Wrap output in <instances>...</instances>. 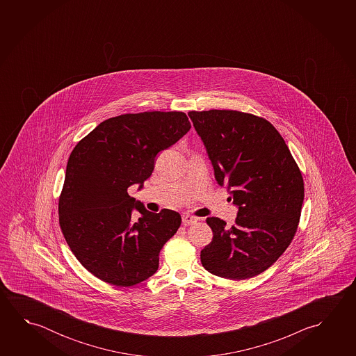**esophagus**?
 Masks as SVG:
<instances>
[{
  "instance_id": "esophagus-1",
  "label": "esophagus",
  "mask_w": 356,
  "mask_h": 356,
  "mask_svg": "<svg viewBox=\"0 0 356 356\" xmlns=\"http://www.w3.org/2000/svg\"><path fill=\"white\" fill-rule=\"evenodd\" d=\"M197 221L198 218L195 217V216L188 215V213H184L182 215V223L185 226H190V225H193V223H196Z\"/></svg>"
}]
</instances>
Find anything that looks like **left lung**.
<instances>
[{
    "label": "left lung",
    "instance_id": "left-lung-1",
    "mask_svg": "<svg viewBox=\"0 0 356 356\" xmlns=\"http://www.w3.org/2000/svg\"><path fill=\"white\" fill-rule=\"evenodd\" d=\"M204 141L217 184L238 206L234 226L218 217L206 222L213 232L201 251L210 273L248 280L268 269L297 232L304 200L302 172L273 125L237 111H190Z\"/></svg>",
    "mask_w": 356,
    "mask_h": 356
}]
</instances>
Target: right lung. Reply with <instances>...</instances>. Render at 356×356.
Here are the masks:
<instances>
[{
    "label": "right lung",
    "mask_w": 356,
    "mask_h": 356,
    "mask_svg": "<svg viewBox=\"0 0 356 356\" xmlns=\"http://www.w3.org/2000/svg\"><path fill=\"white\" fill-rule=\"evenodd\" d=\"M190 128L182 111L122 114L100 122L73 149L59 196V225L70 251L97 278L131 286L158 270L159 253L180 227V213L146 210L128 187L141 188L159 152Z\"/></svg>",
    "instance_id": "1"
}]
</instances>
